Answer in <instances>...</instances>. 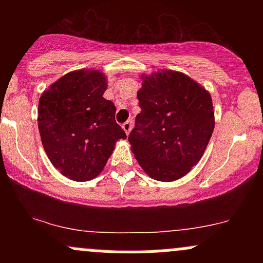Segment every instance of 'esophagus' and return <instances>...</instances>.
Listing matches in <instances>:
<instances>
[{"instance_id": "1", "label": "esophagus", "mask_w": 263, "mask_h": 263, "mask_svg": "<svg viewBox=\"0 0 263 263\" xmlns=\"http://www.w3.org/2000/svg\"><path fill=\"white\" fill-rule=\"evenodd\" d=\"M132 125H134V122H132V120H127V121H126V122L122 125V128H123V131L126 132V135H128L129 132H131Z\"/></svg>"}]
</instances>
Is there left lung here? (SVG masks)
Masks as SVG:
<instances>
[{"mask_svg":"<svg viewBox=\"0 0 263 263\" xmlns=\"http://www.w3.org/2000/svg\"><path fill=\"white\" fill-rule=\"evenodd\" d=\"M142 79L141 112L128 142L151 178L173 182L200 161L209 143L215 125L211 96L179 71L163 69Z\"/></svg>","mask_w":263,"mask_h":263,"instance_id":"left-lung-1","label":"left lung"}]
</instances>
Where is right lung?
Segmentation results:
<instances>
[{
	"label": "right lung",
	"mask_w": 263,
	"mask_h": 263,
	"mask_svg": "<svg viewBox=\"0 0 263 263\" xmlns=\"http://www.w3.org/2000/svg\"><path fill=\"white\" fill-rule=\"evenodd\" d=\"M106 77L98 70L65 74L42 93L38 128L52 164L63 176L86 182L101 173L116 141L126 138L116 107L104 98Z\"/></svg>",
	"instance_id": "right-lung-1"
}]
</instances>
